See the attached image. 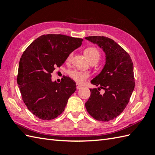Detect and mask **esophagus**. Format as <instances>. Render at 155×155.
<instances>
[{"instance_id": "obj_1", "label": "esophagus", "mask_w": 155, "mask_h": 155, "mask_svg": "<svg viewBox=\"0 0 155 155\" xmlns=\"http://www.w3.org/2000/svg\"><path fill=\"white\" fill-rule=\"evenodd\" d=\"M81 88H82V86H81V85L78 84H77V90H78V89H81Z\"/></svg>"}]
</instances>
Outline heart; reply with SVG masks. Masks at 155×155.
I'll use <instances>...</instances> for the list:
<instances>
[{"label":"heart","mask_w":155,"mask_h":155,"mask_svg":"<svg viewBox=\"0 0 155 155\" xmlns=\"http://www.w3.org/2000/svg\"><path fill=\"white\" fill-rule=\"evenodd\" d=\"M84 54L89 61L91 60H95L98 62L101 57V54L99 51H98L97 48H95L94 47H89L85 49ZM72 57V54L71 53L68 56L67 61H70L71 60ZM69 75H70L72 79H73L75 82H77V83H83L84 82L86 81L88 76H89V74H88L87 72H82L79 71L74 70L69 72Z\"/></svg>","instance_id":"heart-1"}]
</instances>
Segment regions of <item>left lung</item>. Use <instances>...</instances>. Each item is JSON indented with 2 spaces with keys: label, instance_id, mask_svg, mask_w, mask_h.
<instances>
[{
  "label": "left lung",
  "instance_id": "8db88e82",
  "mask_svg": "<svg viewBox=\"0 0 155 155\" xmlns=\"http://www.w3.org/2000/svg\"><path fill=\"white\" fill-rule=\"evenodd\" d=\"M105 54V64L91 83L98 87L90 88L91 96L85 107L95 119L107 122L124 110L134 88L133 63L129 54L112 39L105 37H87ZM104 89L103 94L98 91Z\"/></svg>",
  "mask_w": 155,
  "mask_h": 155
}]
</instances>
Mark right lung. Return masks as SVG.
Listing matches in <instances>:
<instances>
[{
	"label": "right lung",
	"mask_w": 155,
	"mask_h": 155,
	"mask_svg": "<svg viewBox=\"0 0 155 155\" xmlns=\"http://www.w3.org/2000/svg\"><path fill=\"white\" fill-rule=\"evenodd\" d=\"M83 39L62 35H42L28 46L20 59L17 83L26 106L40 119L51 120L64 111L77 86L68 77L60 83L51 74L82 45Z\"/></svg>",
	"instance_id": "add662e5"
}]
</instances>
